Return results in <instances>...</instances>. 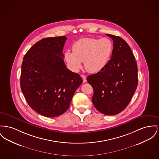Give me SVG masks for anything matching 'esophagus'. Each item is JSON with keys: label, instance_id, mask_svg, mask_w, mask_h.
Instances as JSON below:
<instances>
[{"label": "esophagus", "instance_id": "obj_1", "mask_svg": "<svg viewBox=\"0 0 159 159\" xmlns=\"http://www.w3.org/2000/svg\"><path fill=\"white\" fill-rule=\"evenodd\" d=\"M82 77L83 79V82L86 83V77L85 75H82Z\"/></svg>", "mask_w": 159, "mask_h": 159}]
</instances>
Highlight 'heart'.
Returning a JSON list of instances; mask_svg holds the SVG:
<instances>
[{
  "label": "heart",
  "mask_w": 159,
  "mask_h": 159,
  "mask_svg": "<svg viewBox=\"0 0 159 159\" xmlns=\"http://www.w3.org/2000/svg\"><path fill=\"white\" fill-rule=\"evenodd\" d=\"M113 48L111 40L107 38H82L73 44V52H66L65 59L74 71H77L82 67V62H84L86 70L95 73L106 66L112 55Z\"/></svg>",
  "instance_id": "obj_1"
}]
</instances>
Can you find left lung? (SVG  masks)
<instances>
[{
	"label": "left lung",
	"mask_w": 159,
	"mask_h": 159,
	"mask_svg": "<svg viewBox=\"0 0 159 159\" xmlns=\"http://www.w3.org/2000/svg\"><path fill=\"white\" fill-rule=\"evenodd\" d=\"M113 40L111 59L99 72L89 75L94 107L107 115L122 112L130 102L138 83V66L130 47L121 38L106 34Z\"/></svg>",
	"instance_id": "8db88e82"
}]
</instances>
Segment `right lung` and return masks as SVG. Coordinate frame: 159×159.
Wrapping results in <instances>:
<instances>
[{
  "mask_svg": "<svg viewBox=\"0 0 159 159\" xmlns=\"http://www.w3.org/2000/svg\"><path fill=\"white\" fill-rule=\"evenodd\" d=\"M66 39L65 36L43 38L23 57L21 91L29 106L44 116L56 117L65 113L83 82L64 62L62 50Z\"/></svg>",
  "mask_w": 159,
  "mask_h": 159,
  "instance_id": "right-lung-1",
  "label": "right lung"
}]
</instances>
